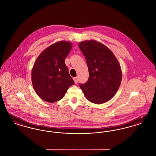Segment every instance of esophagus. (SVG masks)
<instances>
[{
  "label": "esophagus",
  "mask_w": 156,
  "mask_h": 156,
  "mask_svg": "<svg viewBox=\"0 0 156 156\" xmlns=\"http://www.w3.org/2000/svg\"><path fill=\"white\" fill-rule=\"evenodd\" d=\"M74 81L75 82V83H77V82H78V77H74Z\"/></svg>",
  "instance_id": "34e87169"
}]
</instances>
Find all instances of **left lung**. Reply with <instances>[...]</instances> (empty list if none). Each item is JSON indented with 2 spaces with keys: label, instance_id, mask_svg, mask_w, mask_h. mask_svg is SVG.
Here are the masks:
<instances>
[{
  "label": "left lung",
  "instance_id": "left-lung-1",
  "mask_svg": "<svg viewBox=\"0 0 156 156\" xmlns=\"http://www.w3.org/2000/svg\"><path fill=\"white\" fill-rule=\"evenodd\" d=\"M79 47L85 56L89 78L80 84L87 99L94 104L106 102L115 96L122 81L119 62L111 50L95 40L83 41Z\"/></svg>",
  "mask_w": 156,
  "mask_h": 156
}]
</instances>
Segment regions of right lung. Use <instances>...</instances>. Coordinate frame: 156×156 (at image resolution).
<instances>
[{"label":"right lung","mask_w":156,"mask_h":156,"mask_svg":"<svg viewBox=\"0 0 156 156\" xmlns=\"http://www.w3.org/2000/svg\"><path fill=\"white\" fill-rule=\"evenodd\" d=\"M72 46L68 41H58L45 49L34 64L32 84L38 97L46 102L58 101L74 84L65 64Z\"/></svg>","instance_id":"obj_1"}]
</instances>
